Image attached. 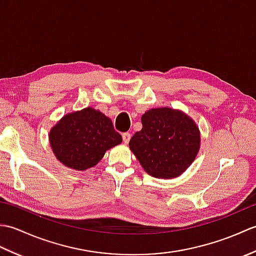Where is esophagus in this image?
Returning a JSON list of instances; mask_svg holds the SVG:
<instances>
[{"mask_svg": "<svg viewBox=\"0 0 256 256\" xmlns=\"http://www.w3.org/2000/svg\"><path fill=\"white\" fill-rule=\"evenodd\" d=\"M122 138H123V142H124L125 144H128V143L130 142V140H131V134H130L128 132L123 133V134H122Z\"/></svg>", "mask_w": 256, "mask_h": 256, "instance_id": "1", "label": "esophagus"}]
</instances>
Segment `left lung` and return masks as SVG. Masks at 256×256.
<instances>
[{"mask_svg": "<svg viewBox=\"0 0 256 256\" xmlns=\"http://www.w3.org/2000/svg\"><path fill=\"white\" fill-rule=\"evenodd\" d=\"M143 128L128 143L143 170L155 178L180 176L200 148L198 125L188 114L172 108H155L142 118Z\"/></svg>", "mask_w": 256, "mask_h": 256, "instance_id": "1", "label": "left lung"}]
</instances>
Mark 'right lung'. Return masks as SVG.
<instances>
[{"instance_id": "right-lung-1", "label": "right lung", "mask_w": 256, "mask_h": 256, "mask_svg": "<svg viewBox=\"0 0 256 256\" xmlns=\"http://www.w3.org/2000/svg\"><path fill=\"white\" fill-rule=\"evenodd\" d=\"M50 143L62 164L84 172L96 166L108 150L121 144L122 136L110 118L88 106L59 120L50 128Z\"/></svg>"}]
</instances>
